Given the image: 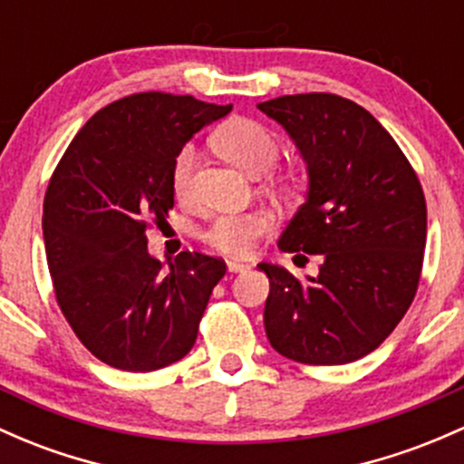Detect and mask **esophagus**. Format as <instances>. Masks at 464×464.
Returning a JSON list of instances; mask_svg holds the SVG:
<instances>
[{
    "mask_svg": "<svg viewBox=\"0 0 464 464\" xmlns=\"http://www.w3.org/2000/svg\"><path fill=\"white\" fill-rule=\"evenodd\" d=\"M227 268H228V273H244L248 268V264L237 262V259H228Z\"/></svg>",
    "mask_w": 464,
    "mask_h": 464,
    "instance_id": "obj_1",
    "label": "esophagus"
}]
</instances>
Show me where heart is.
I'll list each match as a JSON object with an SVG mask.
<instances>
[{
  "label": "heart",
  "instance_id": "1",
  "mask_svg": "<svg viewBox=\"0 0 464 464\" xmlns=\"http://www.w3.org/2000/svg\"><path fill=\"white\" fill-rule=\"evenodd\" d=\"M213 145L236 167L246 174H264L277 162L279 142L268 127L251 119H233L213 134ZM196 147L185 145L178 151L171 167V187L178 198H187L191 185ZM284 185L282 178H275ZM273 213L266 208H251L242 213H222L207 227L205 240L227 256H248L264 233L271 231Z\"/></svg>",
  "mask_w": 464,
  "mask_h": 464
}]
</instances>
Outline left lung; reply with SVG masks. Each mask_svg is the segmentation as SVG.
<instances>
[{"mask_svg":"<svg viewBox=\"0 0 464 464\" xmlns=\"http://www.w3.org/2000/svg\"><path fill=\"white\" fill-rule=\"evenodd\" d=\"M257 108L288 131L308 171L306 202L277 246L322 257L319 275L306 279L257 264L271 282L266 337L297 363H353L390 337L419 288L420 182L388 130L353 101L313 92Z\"/></svg>","mask_w":464,"mask_h":464,"instance_id":"left-lung-1","label":"left lung"}]
</instances>
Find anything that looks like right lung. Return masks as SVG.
<instances>
[{
	"instance_id": "1",
	"label": "right lung",
	"mask_w": 464,
	"mask_h": 464,
	"mask_svg": "<svg viewBox=\"0 0 464 464\" xmlns=\"http://www.w3.org/2000/svg\"><path fill=\"white\" fill-rule=\"evenodd\" d=\"M233 105L142 92L96 111L70 142L44 200V244L61 313L96 359L151 372L193 348L227 264L178 253L162 273L150 220L174 207L171 167L202 127Z\"/></svg>"
}]
</instances>
